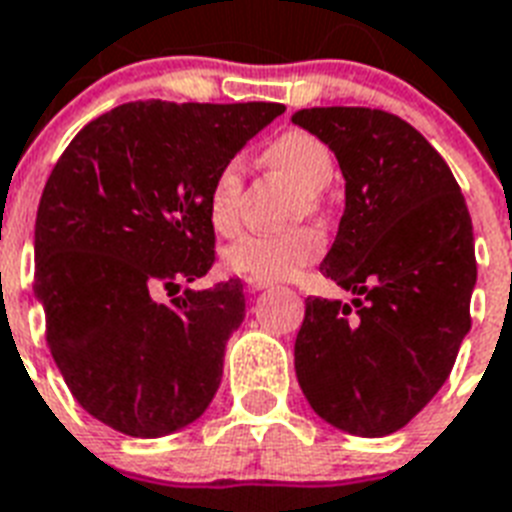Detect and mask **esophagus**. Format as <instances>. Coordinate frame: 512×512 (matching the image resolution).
I'll use <instances>...</instances> for the list:
<instances>
[{"instance_id":"esophagus-1","label":"esophagus","mask_w":512,"mask_h":512,"mask_svg":"<svg viewBox=\"0 0 512 512\" xmlns=\"http://www.w3.org/2000/svg\"><path fill=\"white\" fill-rule=\"evenodd\" d=\"M245 288L251 290V293H259V290L272 288V282H269V280H259V277H248V280H245Z\"/></svg>"}]
</instances>
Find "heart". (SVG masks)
I'll return each mask as SVG.
<instances>
[{
	"mask_svg": "<svg viewBox=\"0 0 512 512\" xmlns=\"http://www.w3.org/2000/svg\"><path fill=\"white\" fill-rule=\"evenodd\" d=\"M269 166L296 179L306 192V206H320V195L335 177L333 153L306 132H285L264 150ZM243 161L230 158L214 171L206 192L208 224L219 235H232L240 224ZM322 253V237L314 230H293L285 235H243L222 253L232 275L259 280H288L309 267Z\"/></svg>",
	"mask_w": 512,
	"mask_h": 512,
	"instance_id": "heart-1",
	"label": "heart"
}]
</instances>
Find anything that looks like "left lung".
Masks as SVG:
<instances>
[{
	"mask_svg": "<svg viewBox=\"0 0 512 512\" xmlns=\"http://www.w3.org/2000/svg\"><path fill=\"white\" fill-rule=\"evenodd\" d=\"M293 124L325 142L346 179L322 275L349 304L306 298L296 375L325 423L388 436L449 378L470 330L476 248L468 206L431 142L394 113L309 108Z\"/></svg>",
	"mask_w": 512,
	"mask_h": 512,
	"instance_id": "obj_1",
	"label": "left lung"
}]
</instances>
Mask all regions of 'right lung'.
<instances>
[{
    "instance_id": "add662e5",
    "label": "right lung",
    "mask_w": 512,
    "mask_h": 512,
    "mask_svg": "<svg viewBox=\"0 0 512 512\" xmlns=\"http://www.w3.org/2000/svg\"><path fill=\"white\" fill-rule=\"evenodd\" d=\"M280 113V102H126L55 163L36 211L34 293L57 370L100 423L155 439L214 399L243 285L158 296L211 269L208 182Z\"/></svg>"
}]
</instances>
